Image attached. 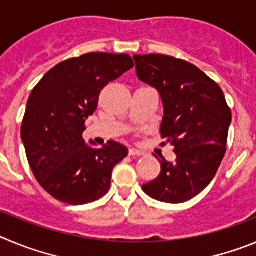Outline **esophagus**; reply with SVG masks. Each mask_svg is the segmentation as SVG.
Instances as JSON below:
<instances>
[{"mask_svg": "<svg viewBox=\"0 0 256 256\" xmlns=\"http://www.w3.org/2000/svg\"><path fill=\"white\" fill-rule=\"evenodd\" d=\"M128 156H144V152L139 150V149L131 148V149H128Z\"/></svg>", "mask_w": 256, "mask_h": 256, "instance_id": "obj_1", "label": "esophagus"}]
</instances>
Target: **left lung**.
Segmentation results:
<instances>
[{
  "label": "left lung",
  "instance_id": "obj_1",
  "mask_svg": "<svg viewBox=\"0 0 256 256\" xmlns=\"http://www.w3.org/2000/svg\"><path fill=\"white\" fill-rule=\"evenodd\" d=\"M134 60L139 79L160 92L164 107L160 145L170 142L176 154L174 162L160 156V176L142 190L160 202H185L217 174L227 149L231 108L220 85L190 62L154 54Z\"/></svg>",
  "mask_w": 256,
  "mask_h": 256
}]
</instances>
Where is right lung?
<instances>
[{"label":"right lung","instance_id":"obj_1","mask_svg":"<svg viewBox=\"0 0 256 256\" xmlns=\"http://www.w3.org/2000/svg\"><path fill=\"white\" fill-rule=\"evenodd\" d=\"M132 66L128 54L92 52L60 62L32 90L22 139L34 177L54 199L82 206L110 190L112 170L128 148L112 140L90 148L82 131L102 89Z\"/></svg>","mask_w":256,"mask_h":256}]
</instances>
